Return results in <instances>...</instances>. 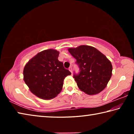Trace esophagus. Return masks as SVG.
I'll use <instances>...</instances> for the list:
<instances>
[{
    "mask_svg": "<svg viewBox=\"0 0 134 134\" xmlns=\"http://www.w3.org/2000/svg\"><path fill=\"white\" fill-rule=\"evenodd\" d=\"M69 70H70V72H71V73H72V68H71V67H69Z\"/></svg>",
    "mask_w": 134,
    "mask_h": 134,
    "instance_id": "esophagus-1",
    "label": "esophagus"
}]
</instances>
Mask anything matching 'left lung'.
<instances>
[{
	"label": "left lung",
	"instance_id": "8db88e82",
	"mask_svg": "<svg viewBox=\"0 0 134 134\" xmlns=\"http://www.w3.org/2000/svg\"><path fill=\"white\" fill-rule=\"evenodd\" d=\"M78 64L80 72L74 74L79 89L89 95L99 93L106 87L112 74L111 62L101 52L89 45L68 49Z\"/></svg>",
	"mask_w": 134,
	"mask_h": 134
}]
</instances>
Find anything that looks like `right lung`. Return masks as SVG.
<instances>
[{"instance_id":"right-lung-1","label":"right lung","mask_w":134,"mask_h":134,"mask_svg":"<svg viewBox=\"0 0 134 134\" xmlns=\"http://www.w3.org/2000/svg\"><path fill=\"white\" fill-rule=\"evenodd\" d=\"M60 53L48 49L38 53L25 65L24 80L30 91L44 100L55 97L63 89V81L71 72L58 60Z\"/></svg>"}]
</instances>
